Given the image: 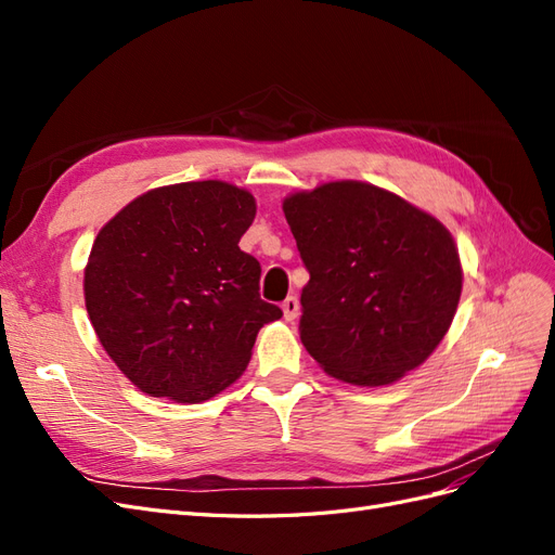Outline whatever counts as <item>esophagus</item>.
Here are the masks:
<instances>
[{
  "label": "esophagus",
  "instance_id": "esophagus-1",
  "mask_svg": "<svg viewBox=\"0 0 555 555\" xmlns=\"http://www.w3.org/2000/svg\"><path fill=\"white\" fill-rule=\"evenodd\" d=\"M298 310H300V306H298V298L296 296L284 298L282 312H284V319H287V322H294V319L298 317Z\"/></svg>",
  "mask_w": 555,
  "mask_h": 555
}]
</instances>
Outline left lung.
Wrapping results in <instances>:
<instances>
[{
  "label": "left lung",
  "instance_id": "8db88e82",
  "mask_svg": "<svg viewBox=\"0 0 555 555\" xmlns=\"http://www.w3.org/2000/svg\"><path fill=\"white\" fill-rule=\"evenodd\" d=\"M310 280L300 343L335 379L393 384L422 365L456 314L463 268L442 222L359 180L284 198Z\"/></svg>",
  "mask_w": 555,
  "mask_h": 555
}]
</instances>
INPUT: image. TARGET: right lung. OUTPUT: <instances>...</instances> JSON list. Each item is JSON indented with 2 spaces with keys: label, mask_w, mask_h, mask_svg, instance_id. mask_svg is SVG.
Instances as JSON below:
<instances>
[{
  "label": "right lung",
  "mask_w": 555,
  "mask_h": 555,
  "mask_svg": "<svg viewBox=\"0 0 555 555\" xmlns=\"http://www.w3.org/2000/svg\"><path fill=\"white\" fill-rule=\"evenodd\" d=\"M255 196L222 180L133 198L96 233L86 308L122 375L155 398L204 402L236 382L263 324L259 261L238 247Z\"/></svg>",
  "instance_id": "add662e5"
}]
</instances>
